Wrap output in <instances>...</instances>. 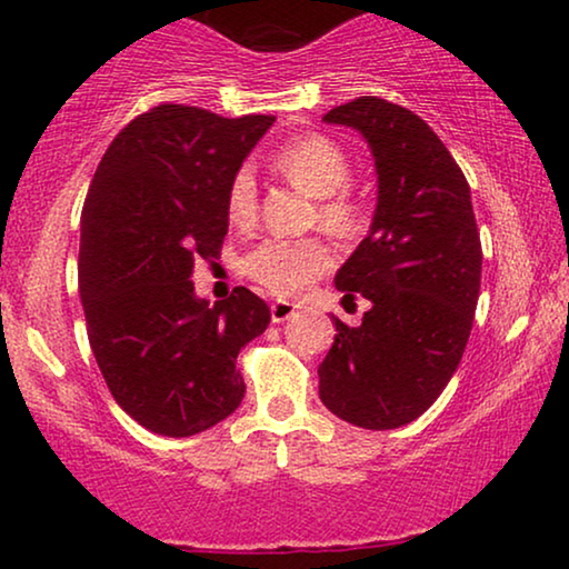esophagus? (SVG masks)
I'll return each instance as SVG.
<instances>
[{
	"label": "esophagus",
	"instance_id": "esophagus-1",
	"mask_svg": "<svg viewBox=\"0 0 569 569\" xmlns=\"http://www.w3.org/2000/svg\"><path fill=\"white\" fill-rule=\"evenodd\" d=\"M298 302H290V300H274L271 302V321L274 323H284L287 318H292L298 313Z\"/></svg>",
	"mask_w": 569,
	"mask_h": 569
}]
</instances>
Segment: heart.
<instances>
[{"label": "heart", "mask_w": 569, "mask_h": 569, "mask_svg": "<svg viewBox=\"0 0 569 569\" xmlns=\"http://www.w3.org/2000/svg\"><path fill=\"white\" fill-rule=\"evenodd\" d=\"M277 168L295 186L318 199V222L333 236H349L360 224V204L347 191L352 178V162L347 152L329 137L313 134L287 144L277 154ZM228 217L232 224H251L259 209V191L251 168H240L228 186ZM333 256L321 240L269 238L246 256V274L267 287L271 295L292 298L308 290L323 271H329Z\"/></svg>", "instance_id": "heart-1"}]
</instances>
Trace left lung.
Returning <instances> with one entry per match:
<instances>
[{
    "label": "left lung",
    "mask_w": 569,
    "mask_h": 569,
    "mask_svg": "<svg viewBox=\"0 0 569 569\" xmlns=\"http://www.w3.org/2000/svg\"><path fill=\"white\" fill-rule=\"evenodd\" d=\"M326 123L370 144L378 204L368 238L337 271L345 300L360 292V326L333 318L318 368L323 407L365 430H396L432 407L469 341L481 282L471 189L440 137L407 108L362 96Z\"/></svg>",
    "instance_id": "1"
}]
</instances>
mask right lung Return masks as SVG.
<instances>
[{"label":"right lung","instance_id":"obj_1","mask_svg":"<svg viewBox=\"0 0 569 569\" xmlns=\"http://www.w3.org/2000/svg\"><path fill=\"white\" fill-rule=\"evenodd\" d=\"M274 116L222 119L162 103L127 123L82 207L80 298L88 339L116 403L150 432L189 438L240 407L238 352L269 306L246 287L209 302L193 263L228 236V186Z\"/></svg>","mask_w":569,"mask_h":569}]
</instances>
